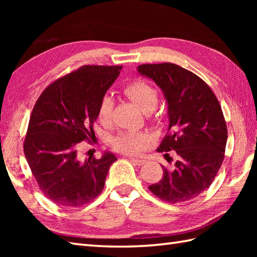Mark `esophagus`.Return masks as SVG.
I'll use <instances>...</instances> for the list:
<instances>
[{"label": "esophagus", "mask_w": 257, "mask_h": 257, "mask_svg": "<svg viewBox=\"0 0 257 257\" xmlns=\"http://www.w3.org/2000/svg\"><path fill=\"white\" fill-rule=\"evenodd\" d=\"M132 161L137 166H144L146 163L145 159H138V158H132Z\"/></svg>", "instance_id": "obj_1"}]
</instances>
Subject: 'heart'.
Instances as JSON below:
<instances>
[{
    "label": "heart",
    "mask_w": 257,
    "mask_h": 257,
    "mask_svg": "<svg viewBox=\"0 0 257 257\" xmlns=\"http://www.w3.org/2000/svg\"><path fill=\"white\" fill-rule=\"evenodd\" d=\"M123 94L132 99L141 110L150 112L158 102V90L156 87L145 80H135L123 88ZM113 101L110 96H103L98 106V119L101 123H107L111 118ZM147 137L146 134L127 132L119 134L112 141L113 148L125 155H137L144 149Z\"/></svg>",
    "instance_id": "b5f03b06"
}]
</instances>
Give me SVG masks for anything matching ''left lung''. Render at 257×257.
Returning a JSON list of instances; mask_svg holds the SVG:
<instances>
[{
	"label": "left lung",
	"instance_id": "left-lung-1",
	"mask_svg": "<svg viewBox=\"0 0 257 257\" xmlns=\"http://www.w3.org/2000/svg\"><path fill=\"white\" fill-rule=\"evenodd\" d=\"M138 72L154 79L168 101L170 122L157 150L178 156L149 190L169 203L192 200L214 181L224 160L227 128L220 102L203 79L176 64H143Z\"/></svg>",
	"mask_w": 257,
	"mask_h": 257
}]
</instances>
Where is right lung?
Wrapping results in <instances>:
<instances>
[{
	"instance_id": "obj_1",
	"label": "right lung",
	"mask_w": 257,
	"mask_h": 257,
	"mask_svg": "<svg viewBox=\"0 0 257 257\" xmlns=\"http://www.w3.org/2000/svg\"><path fill=\"white\" fill-rule=\"evenodd\" d=\"M122 66L84 65L54 80L38 97L24 139V154L42 193L53 203L79 207L105 187L112 154L80 161L79 143L96 138L101 98Z\"/></svg>"
}]
</instances>
